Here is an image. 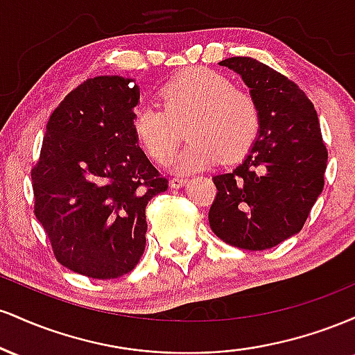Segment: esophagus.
<instances>
[{
    "instance_id": "1",
    "label": "esophagus",
    "mask_w": 355,
    "mask_h": 355,
    "mask_svg": "<svg viewBox=\"0 0 355 355\" xmlns=\"http://www.w3.org/2000/svg\"><path fill=\"white\" fill-rule=\"evenodd\" d=\"M187 182H189L187 178H172V180H170V187H172V189H182Z\"/></svg>"
}]
</instances>
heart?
<instances>
[{"label":"heart","instance_id":"obj_1","mask_svg":"<svg viewBox=\"0 0 355 355\" xmlns=\"http://www.w3.org/2000/svg\"><path fill=\"white\" fill-rule=\"evenodd\" d=\"M164 107L140 103L133 110V132L145 152L166 164L185 135L190 141L172 162L175 173H195L234 160L250 148L259 132L254 96L235 88L230 78L207 68L189 70L162 89Z\"/></svg>","mask_w":355,"mask_h":355}]
</instances>
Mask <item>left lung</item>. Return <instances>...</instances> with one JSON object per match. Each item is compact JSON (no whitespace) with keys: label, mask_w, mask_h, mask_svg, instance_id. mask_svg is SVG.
<instances>
[{"label":"left lung","mask_w":355,"mask_h":355,"mask_svg":"<svg viewBox=\"0 0 355 355\" xmlns=\"http://www.w3.org/2000/svg\"><path fill=\"white\" fill-rule=\"evenodd\" d=\"M218 64L235 71L259 108V132L242 164L215 175L209 211L218 239L267 250L302 230L324 189L327 150L312 101L294 81L247 56Z\"/></svg>","instance_id":"1"}]
</instances>
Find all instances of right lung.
<instances>
[{
	"label": "right lung",
	"mask_w": 355,
	"mask_h": 355,
	"mask_svg": "<svg viewBox=\"0 0 355 355\" xmlns=\"http://www.w3.org/2000/svg\"><path fill=\"white\" fill-rule=\"evenodd\" d=\"M140 88L95 76L51 113L31 172L35 215L56 260L92 279H116L144 255L145 207L168 183L133 132Z\"/></svg>",
	"instance_id": "right-lung-1"
}]
</instances>
